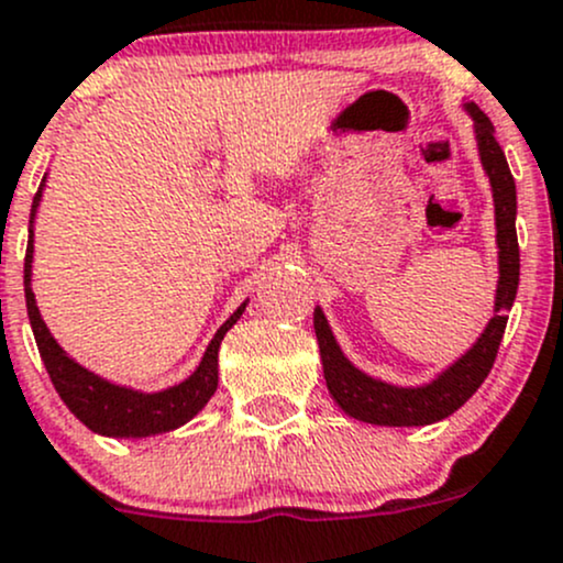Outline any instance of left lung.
Masks as SVG:
<instances>
[{
    "mask_svg": "<svg viewBox=\"0 0 563 563\" xmlns=\"http://www.w3.org/2000/svg\"><path fill=\"white\" fill-rule=\"evenodd\" d=\"M463 110L474 121V141L483 162V170L494 192V217H496V246H498V284L494 300V317L485 324L472 350L448 366L439 376L426 385L401 387L382 382L366 374L341 352L333 330H330L324 311L314 309V333L320 341L322 374L330 396L355 420L371 426L411 428L431 426L457 411L468 398L477 393L485 376L490 374L496 361L498 344H501L504 328H507V311L512 309L520 282V252L518 233H515V213H518V195H515V178L509 173L507 156L496 143L494 124L474 102H463Z\"/></svg>",
    "mask_w": 563,
    "mask_h": 563,
    "instance_id": "left-lung-1",
    "label": "left lung"
}]
</instances>
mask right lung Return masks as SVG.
I'll list each match as a JSON object with an SVG mask.
<instances>
[{"mask_svg":"<svg viewBox=\"0 0 563 563\" xmlns=\"http://www.w3.org/2000/svg\"><path fill=\"white\" fill-rule=\"evenodd\" d=\"M45 176L40 184L37 195L32 202V217H29V243L26 260H23V292H26V311L29 324H32L34 341H37L40 357L48 368L51 382L67 409L84 422L89 431L110 439H146L156 433H167L189 422L197 411H202L219 385V346L228 330L241 320L243 309L249 300H243L239 309L224 320L222 328L213 333L200 366L178 385L165 387L156 393H143L135 387L115 385L106 376L95 374L86 366H80L75 357H69L59 346V341L51 335L48 324L43 322V314L37 309V300L32 292V263H34V217H37L40 200H43Z\"/></svg>","mask_w":563,"mask_h":563,"instance_id":"add662e5","label":"right lung"}]
</instances>
